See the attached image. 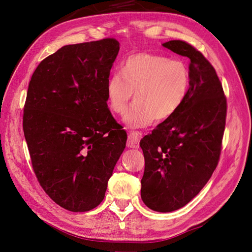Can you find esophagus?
Returning <instances> with one entry per match:
<instances>
[{
    "instance_id": "34e87169",
    "label": "esophagus",
    "mask_w": 252,
    "mask_h": 252,
    "mask_svg": "<svg viewBox=\"0 0 252 252\" xmlns=\"http://www.w3.org/2000/svg\"><path fill=\"white\" fill-rule=\"evenodd\" d=\"M143 134L139 130H135V131H130L128 138H127V142H126V146L129 148H139V144H140V140L142 139Z\"/></svg>"
}]
</instances>
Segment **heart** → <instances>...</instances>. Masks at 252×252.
<instances>
[{"instance_id": "heart-1", "label": "heart", "mask_w": 252, "mask_h": 252, "mask_svg": "<svg viewBox=\"0 0 252 252\" xmlns=\"http://www.w3.org/2000/svg\"><path fill=\"white\" fill-rule=\"evenodd\" d=\"M190 86V70L182 60L139 53L126 59L119 73L108 78L106 102L111 113L123 115L135 93L124 121L129 127H145L155 119L164 122L174 116L186 101Z\"/></svg>"}]
</instances>
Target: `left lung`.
I'll list each match as a JSON object with an SVG mask.
<instances>
[{"label":"left lung","instance_id":"1","mask_svg":"<svg viewBox=\"0 0 252 252\" xmlns=\"http://www.w3.org/2000/svg\"><path fill=\"white\" fill-rule=\"evenodd\" d=\"M163 47L190 59L191 86L180 110L145 136L141 197L149 208L169 213L189 203L215 171L226 126L227 99L214 66L192 45Z\"/></svg>","mask_w":252,"mask_h":252}]
</instances>
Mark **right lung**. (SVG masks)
Wrapping results in <instances>:
<instances>
[{
	"mask_svg": "<svg viewBox=\"0 0 252 252\" xmlns=\"http://www.w3.org/2000/svg\"><path fill=\"white\" fill-rule=\"evenodd\" d=\"M119 43L113 37L64 46L37 65L23 131L35 177L61 207L84 213L104 199L126 133L106 102Z\"/></svg>",
	"mask_w": 252,
	"mask_h": 252,
	"instance_id": "add662e5",
	"label": "right lung"
}]
</instances>
